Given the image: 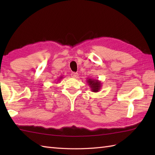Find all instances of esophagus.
Here are the masks:
<instances>
[{"label": "esophagus", "mask_w": 155, "mask_h": 155, "mask_svg": "<svg viewBox=\"0 0 155 155\" xmlns=\"http://www.w3.org/2000/svg\"><path fill=\"white\" fill-rule=\"evenodd\" d=\"M78 76V74L76 73V72H72L71 73V77L72 78H77Z\"/></svg>", "instance_id": "1"}]
</instances>
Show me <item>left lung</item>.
Wrapping results in <instances>:
<instances>
[{"label":"left lung","instance_id":"obj_1","mask_svg":"<svg viewBox=\"0 0 155 155\" xmlns=\"http://www.w3.org/2000/svg\"><path fill=\"white\" fill-rule=\"evenodd\" d=\"M87 83L90 87L91 90L94 93H98L101 90L102 87V83L100 81L97 79H93V78H87Z\"/></svg>","mask_w":155,"mask_h":155}]
</instances>
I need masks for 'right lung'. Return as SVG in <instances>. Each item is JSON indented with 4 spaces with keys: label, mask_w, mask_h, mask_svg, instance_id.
<instances>
[{
    "label": "right lung",
    "mask_w": 155,
    "mask_h": 155,
    "mask_svg": "<svg viewBox=\"0 0 155 155\" xmlns=\"http://www.w3.org/2000/svg\"><path fill=\"white\" fill-rule=\"evenodd\" d=\"M62 78V76H61V77H59V78H58V81H60V80H61Z\"/></svg>",
    "instance_id": "right-lung-1"
}]
</instances>
